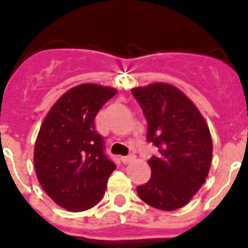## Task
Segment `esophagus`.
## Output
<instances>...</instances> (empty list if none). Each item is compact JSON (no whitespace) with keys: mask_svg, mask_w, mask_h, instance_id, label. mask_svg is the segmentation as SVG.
I'll return each instance as SVG.
<instances>
[{"mask_svg":"<svg viewBox=\"0 0 248 248\" xmlns=\"http://www.w3.org/2000/svg\"><path fill=\"white\" fill-rule=\"evenodd\" d=\"M135 159V157L133 155H124V157H121V162L124 163V164H127V163H129L131 160Z\"/></svg>","mask_w":248,"mask_h":248,"instance_id":"esophagus-1","label":"esophagus"}]
</instances>
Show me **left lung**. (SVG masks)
Masks as SVG:
<instances>
[{
  "label": "left lung",
  "mask_w": 248,
  "mask_h": 248,
  "mask_svg": "<svg viewBox=\"0 0 248 248\" xmlns=\"http://www.w3.org/2000/svg\"><path fill=\"white\" fill-rule=\"evenodd\" d=\"M146 116L147 140L158 152L148 160L151 179L137 186L140 199L164 211L190 202L206 179L213 142L204 117L175 86L155 82L132 89Z\"/></svg>",
  "instance_id": "1"
}]
</instances>
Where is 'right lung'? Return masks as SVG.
<instances>
[{"mask_svg": "<svg viewBox=\"0 0 248 248\" xmlns=\"http://www.w3.org/2000/svg\"><path fill=\"white\" fill-rule=\"evenodd\" d=\"M116 93L96 84L75 86L55 102L42 124L34 146L35 173L49 198L66 210L95 206L116 169L95 128L97 112Z\"/></svg>", "mask_w": 248, "mask_h": 248, "instance_id": "1", "label": "right lung"}]
</instances>
